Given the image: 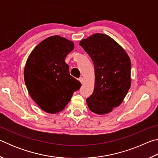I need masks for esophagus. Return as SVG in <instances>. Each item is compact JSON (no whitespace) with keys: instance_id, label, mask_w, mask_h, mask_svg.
<instances>
[{"instance_id":"1","label":"esophagus","mask_w":158,"mask_h":158,"mask_svg":"<svg viewBox=\"0 0 158 158\" xmlns=\"http://www.w3.org/2000/svg\"><path fill=\"white\" fill-rule=\"evenodd\" d=\"M79 80V81L81 83V84H83L84 83V79L82 78V77H80Z\"/></svg>"}]
</instances>
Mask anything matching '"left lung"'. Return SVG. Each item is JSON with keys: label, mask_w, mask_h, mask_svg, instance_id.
Returning a JSON list of instances; mask_svg holds the SVG:
<instances>
[{"label": "left lung", "mask_w": 158, "mask_h": 158, "mask_svg": "<svg viewBox=\"0 0 158 158\" xmlns=\"http://www.w3.org/2000/svg\"><path fill=\"white\" fill-rule=\"evenodd\" d=\"M95 68V89L86 99L90 111L108 114L122 103L131 85V62L126 52L108 35L95 33L80 41Z\"/></svg>", "instance_id": "8db88e82"}]
</instances>
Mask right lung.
Masks as SVG:
<instances>
[{"instance_id": "1", "label": "right lung", "mask_w": 158, "mask_h": 158, "mask_svg": "<svg viewBox=\"0 0 158 158\" xmlns=\"http://www.w3.org/2000/svg\"><path fill=\"white\" fill-rule=\"evenodd\" d=\"M74 43L58 35L51 36L34 48L26 61L24 81L32 99L49 114L62 111L81 83L69 74L65 59Z\"/></svg>"}]
</instances>
